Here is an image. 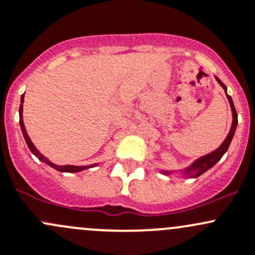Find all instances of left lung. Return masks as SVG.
Masks as SVG:
<instances>
[{
	"instance_id": "left-lung-1",
	"label": "left lung",
	"mask_w": 255,
	"mask_h": 255,
	"mask_svg": "<svg viewBox=\"0 0 255 255\" xmlns=\"http://www.w3.org/2000/svg\"><path fill=\"white\" fill-rule=\"evenodd\" d=\"M216 79H218V78H216ZM218 82L220 83V85H221V87L224 88L225 92H226V85H225L224 83H222L220 79H218ZM226 96H227V99H229V101H230V105H231L232 115H234V122H232L231 130H230L229 135L226 136V139H225V141L221 144V146H220V148L216 149L215 151L210 152V154H208V155H205V156H203V157H200V159H198L197 161L193 163L192 166H189V167L187 168L186 171H184V173H186V175H188L189 177H199L200 175H203V173H204L205 171H208L209 168L213 167V166L215 165V163L218 162L220 159H221L222 155H224L225 152L227 151V149H229L230 143H231L232 138H234V135H235L236 128H237L238 120H237V111H236L235 105H234V101H232L231 96L227 95V93H226ZM163 172L167 173V172H166V171H163Z\"/></svg>"
}]
</instances>
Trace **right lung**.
I'll use <instances>...</instances> for the list:
<instances>
[{"label": "right lung", "instance_id": "right-lung-1", "mask_svg": "<svg viewBox=\"0 0 255 255\" xmlns=\"http://www.w3.org/2000/svg\"><path fill=\"white\" fill-rule=\"evenodd\" d=\"M23 101H24V95H21V99H20V106H19V125H20V128H21V133H23L24 135V139H25L26 141V145H28V148L30 149V151L33 152L34 155L37 157L39 160H41L42 162L47 163V165H50L51 167L56 168L57 171H61V172H79V171L82 170H85V168H89V167H94L95 165H89V166H72V165H66V166H58V165H55V163H52L49 160L46 159V157L44 156V155L40 154L39 151H37V149L34 146V144L31 143L30 138H29L28 133H26L25 130V127H24V123H23V117H21V112H23Z\"/></svg>", "mask_w": 255, "mask_h": 255}]
</instances>
